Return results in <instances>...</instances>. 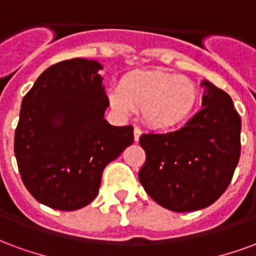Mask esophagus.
Instances as JSON below:
<instances>
[{
	"label": "esophagus",
	"instance_id": "34e87169",
	"mask_svg": "<svg viewBox=\"0 0 256 256\" xmlns=\"http://www.w3.org/2000/svg\"><path fill=\"white\" fill-rule=\"evenodd\" d=\"M134 141H138L140 140V136H141V133H142V132H141V128H134Z\"/></svg>",
	"mask_w": 256,
	"mask_h": 256
}]
</instances>
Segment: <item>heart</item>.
Here are the masks:
<instances>
[{"label": "heart", "mask_w": 256, "mask_h": 256, "mask_svg": "<svg viewBox=\"0 0 256 256\" xmlns=\"http://www.w3.org/2000/svg\"><path fill=\"white\" fill-rule=\"evenodd\" d=\"M198 101L192 79L164 71L126 74L119 90L110 93V104L119 114L142 112L144 122L156 130H170L186 122Z\"/></svg>", "instance_id": "b5f03b06"}]
</instances>
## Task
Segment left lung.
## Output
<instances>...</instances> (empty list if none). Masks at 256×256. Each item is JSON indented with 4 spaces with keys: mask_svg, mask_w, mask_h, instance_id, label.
<instances>
[{
    "mask_svg": "<svg viewBox=\"0 0 256 256\" xmlns=\"http://www.w3.org/2000/svg\"><path fill=\"white\" fill-rule=\"evenodd\" d=\"M203 110L170 133L142 134L138 180L162 207L189 212L208 207L225 192L240 159L242 118L230 96L207 80Z\"/></svg>",
    "mask_w": 256,
    "mask_h": 256,
    "instance_id": "left-lung-1",
    "label": "left lung"
}]
</instances>
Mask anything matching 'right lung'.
I'll return each instance as SVG.
<instances>
[{
    "instance_id": "obj_1",
    "label": "right lung",
    "mask_w": 256,
    "mask_h": 256,
    "mask_svg": "<svg viewBox=\"0 0 256 256\" xmlns=\"http://www.w3.org/2000/svg\"><path fill=\"white\" fill-rule=\"evenodd\" d=\"M94 60L53 64L24 96L14 132L20 177L32 198L74 211L98 194L108 163L133 144V126L104 119L110 101Z\"/></svg>"
}]
</instances>
